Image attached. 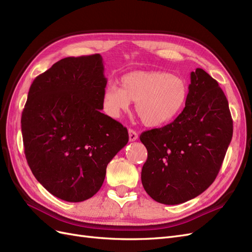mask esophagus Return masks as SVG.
<instances>
[{"label": "esophagus", "instance_id": "1", "mask_svg": "<svg viewBox=\"0 0 252 252\" xmlns=\"http://www.w3.org/2000/svg\"><path fill=\"white\" fill-rule=\"evenodd\" d=\"M128 134H129V141H130V142L136 141V140H138V138H139L138 133H136V131H134L133 129H129Z\"/></svg>", "mask_w": 252, "mask_h": 252}]
</instances>
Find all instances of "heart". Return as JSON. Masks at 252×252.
<instances>
[{"instance_id": "obj_1", "label": "heart", "mask_w": 252, "mask_h": 252, "mask_svg": "<svg viewBox=\"0 0 252 252\" xmlns=\"http://www.w3.org/2000/svg\"><path fill=\"white\" fill-rule=\"evenodd\" d=\"M189 94L187 81L165 71H132L121 78V86L110 84L103 94L104 107L118 118L135 102L143 124L158 127L169 123L184 109Z\"/></svg>"}]
</instances>
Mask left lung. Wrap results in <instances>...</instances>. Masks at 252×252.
I'll return each mask as SVG.
<instances>
[{
    "instance_id": "8db88e82",
    "label": "left lung",
    "mask_w": 252,
    "mask_h": 252,
    "mask_svg": "<svg viewBox=\"0 0 252 252\" xmlns=\"http://www.w3.org/2000/svg\"><path fill=\"white\" fill-rule=\"evenodd\" d=\"M185 108L172 123L141 134L147 149L141 179L155 201L177 205L200 195L222 166L232 119L219 83L202 68L190 73Z\"/></svg>"
}]
</instances>
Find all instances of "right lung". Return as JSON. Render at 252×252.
<instances>
[{
  "label": "right lung",
  "mask_w": 252,
  "mask_h": 252,
  "mask_svg": "<svg viewBox=\"0 0 252 252\" xmlns=\"http://www.w3.org/2000/svg\"><path fill=\"white\" fill-rule=\"evenodd\" d=\"M107 79L100 55L65 58L36 77L22 112L27 163L51 194L83 202L100 190L127 128L102 113Z\"/></svg>",
  "instance_id": "1"
}]
</instances>
